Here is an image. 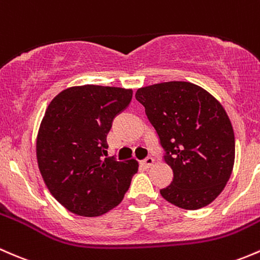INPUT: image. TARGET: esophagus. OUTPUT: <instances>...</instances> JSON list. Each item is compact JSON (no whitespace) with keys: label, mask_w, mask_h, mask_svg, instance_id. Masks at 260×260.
<instances>
[{"label":"esophagus","mask_w":260,"mask_h":260,"mask_svg":"<svg viewBox=\"0 0 260 260\" xmlns=\"http://www.w3.org/2000/svg\"><path fill=\"white\" fill-rule=\"evenodd\" d=\"M152 164H154V159H152L151 156H148L146 159H144L143 161H141V165H143L144 168H146V169H149Z\"/></svg>","instance_id":"esophagus-1"}]
</instances>
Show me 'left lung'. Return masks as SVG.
I'll return each mask as SVG.
<instances>
[{
  "mask_svg": "<svg viewBox=\"0 0 260 260\" xmlns=\"http://www.w3.org/2000/svg\"><path fill=\"white\" fill-rule=\"evenodd\" d=\"M135 98L145 108L174 173L173 183L160 190L161 197L188 210L209 205L225 188L234 167V131L225 109L188 81L140 87Z\"/></svg>",
  "mask_w": 260,
  "mask_h": 260,
  "instance_id": "left-lung-1",
  "label": "left lung"
}]
</instances>
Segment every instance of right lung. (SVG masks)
Segmentation results:
<instances>
[{
    "label": "right lung",
    "instance_id": "1",
    "mask_svg": "<svg viewBox=\"0 0 260 260\" xmlns=\"http://www.w3.org/2000/svg\"><path fill=\"white\" fill-rule=\"evenodd\" d=\"M133 90L82 85L51 100L36 138L40 173L52 197L71 213L100 216L124 199L135 159L105 157L111 122L130 104Z\"/></svg>",
    "mask_w": 260,
    "mask_h": 260
}]
</instances>
